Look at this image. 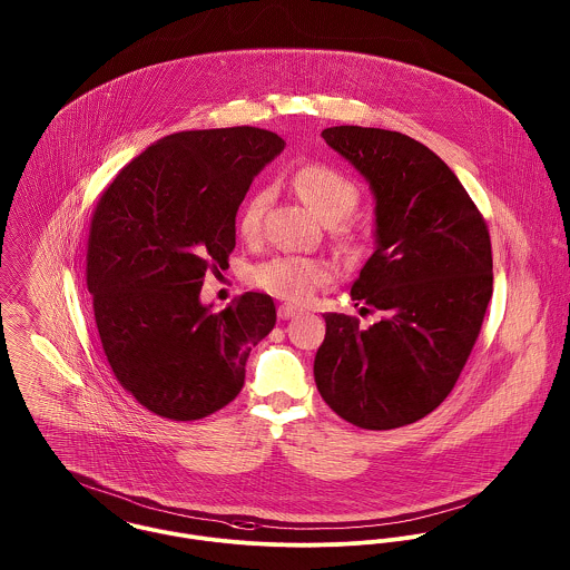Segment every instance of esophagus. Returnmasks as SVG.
Instances as JSON below:
<instances>
[{"mask_svg":"<svg viewBox=\"0 0 570 570\" xmlns=\"http://www.w3.org/2000/svg\"><path fill=\"white\" fill-rule=\"evenodd\" d=\"M276 314H278V318H281V321H289V318L298 316V314H301V309H296V307H292V305H281Z\"/></svg>","mask_w":570,"mask_h":570,"instance_id":"34e87169","label":"esophagus"}]
</instances>
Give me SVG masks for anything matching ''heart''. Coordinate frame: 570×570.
Wrapping results in <instances>:
<instances>
[{
    "label": "heart",
    "instance_id": "heart-1",
    "mask_svg": "<svg viewBox=\"0 0 570 570\" xmlns=\"http://www.w3.org/2000/svg\"><path fill=\"white\" fill-rule=\"evenodd\" d=\"M294 188L298 197L307 204V208L323 219L325 224H335L351 215L360 199L357 186L342 175L340 170L326 164H307L294 175ZM267 206V193L258 190L245 199L239 213V233L245 239H252L261 230L263 213ZM252 278L265 292L292 301L305 303L309 301L326 281L331 278V267L305 256H276L267 263L254 267Z\"/></svg>",
    "mask_w": 570,
    "mask_h": 570
}]
</instances>
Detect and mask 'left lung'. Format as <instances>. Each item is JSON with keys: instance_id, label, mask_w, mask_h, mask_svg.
<instances>
[{"instance_id": "left-lung-1", "label": "left lung", "mask_w": 570, "mask_h": 570, "mask_svg": "<svg viewBox=\"0 0 570 570\" xmlns=\"http://www.w3.org/2000/svg\"><path fill=\"white\" fill-rule=\"evenodd\" d=\"M323 138L375 197V252L351 298L384 318L360 328L351 316L325 314L316 386L357 428H402L450 395L479 337L493 287L488 226L425 145L353 125L328 127Z\"/></svg>"}]
</instances>
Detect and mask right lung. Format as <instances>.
Listing matches in <instances>:
<instances>
[{
    "mask_svg": "<svg viewBox=\"0 0 570 570\" xmlns=\"http://www.w3.org/2000/svg\"><path fill=\"white\" fill-rule=\"evenodd\" d=\"M285 149L256 127L179 131L147 147L102 193L87 244V289L107 362L138 404L193 421L230 404L245 362L276 325L267 294L226 309L199 301L228 263L252 179Z\"/></svg>",
    "mask_w": 570,
    "mask_h": 570,
    "instance_id": "right-lung-1",
    "label": "right lung"
}]
</instances>
